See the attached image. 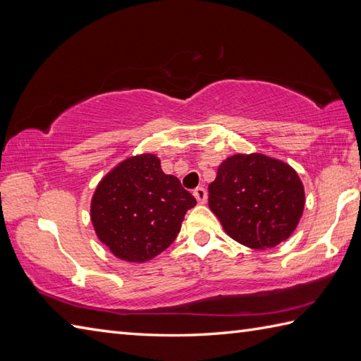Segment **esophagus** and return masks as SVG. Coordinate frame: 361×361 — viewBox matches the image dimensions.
I'll use <instances>...</instances> for the list:
<instances>
[{"label":"esophagus","instance_id":"obj_1","mask_svg":"<svg viewBox=\"0 0 361 361\" xmlns=\"http://www.w3.org/2000/svg\"><path fill=\"white\" fill-rule=\"evenodd\" d=\"M194 197L197 198L198 203H206V198H208V192H206L204 188H197L194 189Z\"/></svg>","mask_w":361,"mask_h":361}]
</instances>
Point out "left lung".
Wrapping results in <instances>:
<instances>
[{
	"label": "left lung",
	"mask_w": 361,
	"mask_h": 361,
	"mask_svg": "<svg viewBox=\"0 0 361 361\" xmlns=\"http://www.w3.org/2000/svg\"><path fill=\"white\" fill-rule=\"evenodd\" d=\"M209 208L229 237L255 250L291 235L304 211V186L279 159L251 153L221 163L209 185Z\"/></svg>",
	"instance_id": "1"
}]
</instances>
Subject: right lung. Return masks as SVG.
I'll use <instances>...</instances> for the list:
<instances>
[{
    "label": "right lung",
    "instance_id": "add662e5",
    "mask_svg": "<svg viewBox=\"0 0 361 361\" xmlns=\"http://www.w3.org/2000/svg\"><path fill=\"white\" fill-rule=\"evenodd\" d=\"M194 195L173 175L161 171L155 155L132 157L99 183L91 200V221L102 243L128 262H145L178 235Z\"/></svg>",
    "mask_w": 361,
    "mask_h": 361
}]
</instances>
